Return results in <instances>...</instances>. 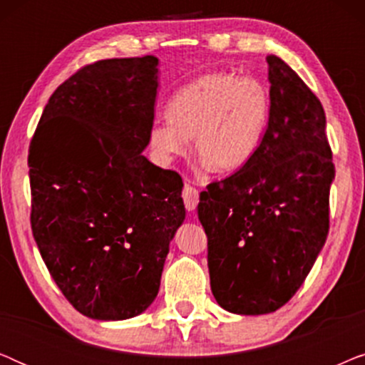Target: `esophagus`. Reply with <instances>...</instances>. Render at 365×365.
<instances>
[{
	"label": "esophagus",
	"instance_id": "34e87169",
	"mask_svg": "<svg viewBox=\"0 0 365 365\" xmlns=\"http://www.w3.org/2000/svg\"><path fill=\"white\" fill-rule=\"evenodd\" d=\"M182 199H184V206H186L187 211H194L199 202V191L196 187H192L191 184H184Z\"/></svg>",
	"mask_w": 365,
	"mask_h": 365
}]
</instances>
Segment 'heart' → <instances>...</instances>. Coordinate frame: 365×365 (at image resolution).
Instances as JSON below:
<instances>
[{"label": "heart", "mask_w": 365, "mask_h": 365, "mask_svg": "<svg viewBox=\"0 0 365 365\" xmlns=\"http://www.w3.org/2000/svg\"><path fill=\"white\" fill-rule=\"evenodd\" d=\"M272 98L256 76L231 71L202 74L174 93L168 121L149 131L159 161L186 156L194 139L199 158L219 173H234L252 161L271 123Z\"/></svg>", "instance_id": "obj_1"}]
</instances>
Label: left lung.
<instances>
[{
    "mask_svg": "<svg viewBox=\"0 0 365 365\" xmlns=\"http://www.w3.org/2000/svg\"><path fill=\"white\" fill-rule=\"evenodd\" d=\"M272 113L252 161L201 192L211 289L242 316L282 307L306 281L329 232L336 168L316 94L267 56Z\"/></svg>",
    "mask_w": 365,
    "mask_h": 365,
    "instance_id": "obj_1",
    "label": "left lung"
}]
</instances>
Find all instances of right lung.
<instances>
[{
    "label": "right lung",
    "mask_w": 365,
    "mask_h": 365,
    "mask_svg": "<svg viewBox=\"0 0 365 365\" xmlns=\"http://www.w3.org/2000/svg\"><path fill=\"white\" fill-rule=\"evenodd\" d=\"M158 63L113 58L78 69L51 94L29 144L34 241L63 296L98 321L151 306L186 217L181 176L141 156Z\"/></svg>",
    "instance_id": "right-lung-1"
}]
</instances>
